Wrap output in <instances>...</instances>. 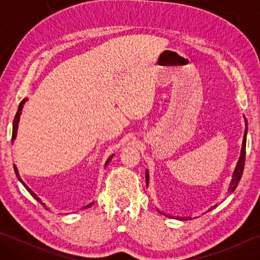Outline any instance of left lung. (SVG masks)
I'll return each instance as SVG.
<instances>
[{"mask_svg":"<svg viewBox=\"0 0 260 260\" xmlns=\"http://www.w3.org/2000/svg\"><path fill=\"white\" fill-rule=\"evenodd\" d=\"M244 119H245V124H246V128H245V134H244V140H242V144H241V150H240V155H239V158L238 161H237V164L235 167V170L233 172V176H231V180H230V183H229V186H228V194H231L235 190L237 185H238L239 181L241 179V175H242V172H244V167H245V157H246V141H247V134H248V121H247V118L244 116ZM145 179H146V185L148 186V184H150V173H148V171L146 170L145 172ZM215 207H217V204L215 206L210 208L208 211H210V210L214 209ZM157 211L159 213L162 214H165L164 212H162L161 210L157 209ZM207 211V212H208ZM168 215V217L170 218H173V219H176V220H187L189 218L186 217H173V215H169V214H165Z\"/></svg>","mask_w":260,"mask_h":260,"instance_id":"8db88e82","label":"left lung"}]
</instances>
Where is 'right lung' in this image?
Returning a JSON list of instances; mask_svg holds the SVG:
<instances>
[{
  "instance_id": "right-lung-1",
  "label": "right lung",
  "mask_w": 260,
  "mask_h": 260,
  "mask_svg": "<svg viewBox=\"0 0 260 260\" xmlns=\"http://www.w3.org/2000/svg\"><path fill=\"white\" fill-rule=\"evenodd\" d=\"M25 102H27V98H24L23 99V101H22L21 103H20V105H19V108H18V112H16V115H15V117H14V120H13V129H12V143L15 141V139H16V134H18V127H19V121H20V116H21V114H22V109H23V105L25 104ZM114 155H115V154H113V155H110L109 157H108V159H107V161H106V163H105V165H104V168H106L107 167V165L109 164V162L110 161H112V158L114 157ZM13 168H14V172H15V174H16V178H18V180L21 182V183L22 184H23V186L25 187V189L27 190V191H29V193H30V194L33 197V198H35L36 199V200L38 201V202H40L41 204H42V206L43 207H45L46 209H48L47 208V206H46V204L45 203H43L42 201H41V199L40 198H39L37 194H36V193L35 192H33L31 189H30V187L29 186H27L25 183H24V182L23 181H22V179H21V176H20V174H19V171H18V168H16V165L14 164L13 165ZM92 204H93V202H90L89 204H87V206H85L84 208H82V209H86V208H89V207H91L92 206Z\"/></svg>"
}]
</instances>
